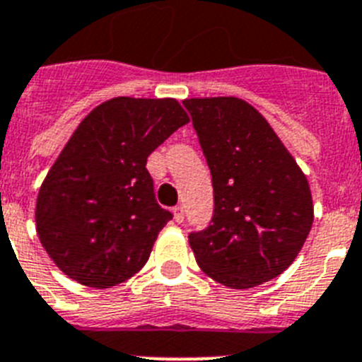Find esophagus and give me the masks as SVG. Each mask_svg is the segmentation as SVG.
Listing matches in <instances>:
<instances>
[{
	"label": "esophagus",
	"mask_w": 362,
	"mask_h": 362,
	"mask_svg": "<svg viewBox=\"0 0 362 362\" xmlns=\"http://www.w3.org/2000/svg\"><path fill=\"white\" fill-rule=\"evenodd\" d=\"M173 213H175V220H177V222H184V218H185L184 206H177L175 209H173Z\"/></svg>",
	"instance_id": "1"
}]
</instances>
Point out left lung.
Masks as SVG:
<instances>
[{"instance_id": "obj_1", "label": "left lung", "mask_w": 362, "mask_h": 362, "mask_svg": "<svg viewBox=\"0 0 362 362\" xmlns=\"http://www.w3.org/2000/svg\"><path fill=\"white\" fill-rule=\"evenodd\" d=\"M211 171V224L189 244L213 281L247 290L281 275L313 224L304 173L272 125L240 98L184 100Z\"/></svg>"}]
</instances>
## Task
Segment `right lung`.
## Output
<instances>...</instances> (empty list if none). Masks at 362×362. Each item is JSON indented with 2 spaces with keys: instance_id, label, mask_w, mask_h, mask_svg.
Here are the masks:
<instances>
[{
  "instance_id": "obj_1",
  "label": "right lung",
  "mask_w": 362,
  "mask_h": 362,
  "mask_svg": "<svg viewBox=\"0 0 362 362\" xmlns=\"http://www.w3.org/2000/svg\"><path fill=\"white\" fill-rule=\"evenodd\" d=\"M189 122L173 98H112L83 118L36 202L42 246L65 275L111 288L147 262L173 218L155 197L147 156Z\"/></svg>"
}]
</instances>
